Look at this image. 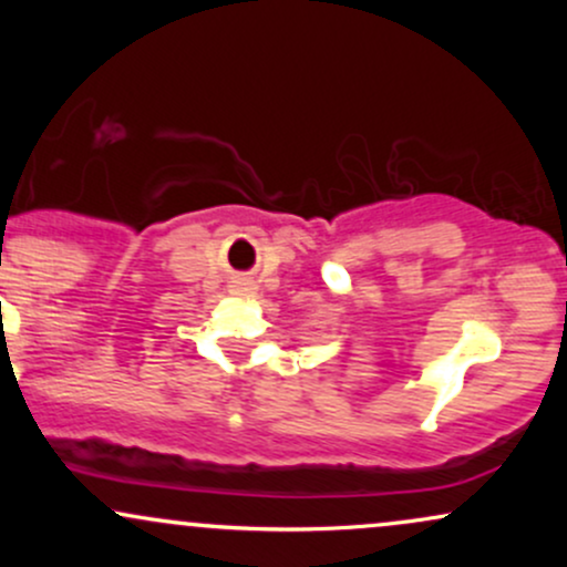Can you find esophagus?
<instances>
[{
	"label": "esophagus",
	"mask_w": 567,
	"mask_h": 567,
	"mask_svg": "<svg viewBox=\"0 0 567 567\" xmlns=\"http://www.w3.org/2000/svg\"><path fill=\"white\" fill-rule=\"evenodd\" d=\"M237 288L243 290V296H245V292H252V290H256V285H252V282H237Z\"/></svg>",
	"instance_id": "1"
}]
</instances>
